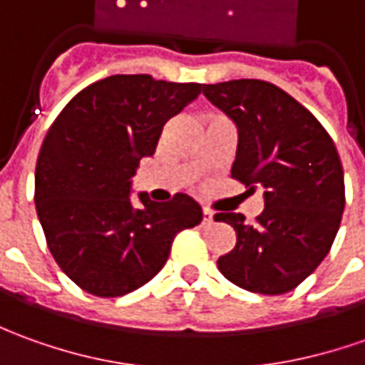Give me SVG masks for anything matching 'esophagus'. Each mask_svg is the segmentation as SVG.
<instances>
[{"label":"esophagus","mask_w":365,"mask_h":365,"mask_svg":"<svg viewBox=\"0 0 365 365\" xmlns=\"http://www.w3.org/2000/svg\"><path fill=\"white\" fill-rule=\"evenodd\" d=\"M212 220H214V214H212L210 210H205V207H203L202 224H212Z\"/></svg>","instance_id":"esophagus-1"}]
</instances>
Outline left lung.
<instances>
[{
  "label": "left lung",
  "mask_w": 365,
  "mask_h": 365,
  "mask_svg": "<svg viewBox=\"0 0 365 365\" xmlns=\"http://www.w3.org/2000/svg\"><path fill=\"white\" fill-rule=\"evenodd\" d=\"M203 96L237 125L232 178L250 192L266 190L254 224L215 214L237 235L217 267L247 292H292L322 264L339 230L346 187L338 150L324 125L269 81L232 79L203 86Z\"/></svg>",
  "instance_id": "8db88e82"
}]
</instances>
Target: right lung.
<instances>
[{
    "instance_id": "obj_1",
    "label": "right lung",
    "mask_w": 365,
    "mask_h": 365,
    "mask_svg": "<svg viewBox=\"0 0 365 365\" xmlns=\"http://www.w3.org/2000/svg\"><path fill=\"white\" fill-rule=\"evenodd\" d=\"M202 93L145 73L99 79L61 110L37 155L36 210L61 272L98 297L125 296L168 262L175 235L202 222L185 193L131 205V178L165 121Z\"/></svg>"
}]
</instances>
